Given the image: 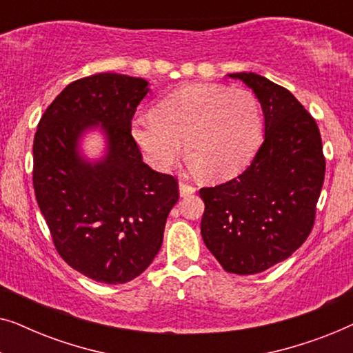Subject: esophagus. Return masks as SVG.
<instances>
[{"mask_svg": "<svg viewBox=\"0 0 353 353\" xmlns=\"http://www.w3.org/2000/svg\"><path fill=\"white\" fill-rule=\"evenodd\" d=\"M180 196L181 197H185V196H190V194H194L196 192V188L192 186V185H188V183H180Z\"/></svg>", "mask_w": 353, "mask_h": 353, "instance_id": "1", "label": "esophagus"}]
</instances>
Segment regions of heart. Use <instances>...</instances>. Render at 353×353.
I'll return each instance as SVG.
<instances>
[{
  "label": "heart",
  "instance_id": "heart-1",
  "mask_svg": "<svg viewBox=\"0 0 353 353\" xmlns=\"http://www.w3.org/2000/svg\"><path fill=\"white\" fill-rule=\"evenodd\" d=\"M259 101L248 90L214 83L181 86L159 101L154 114L134 115L133 143L154 170L165 172L181 151L205 178L223 181L243 170L262 139Z\"/></svg>",
  "mask_w": 353,
  "mask_h": 353
}]
</instances>
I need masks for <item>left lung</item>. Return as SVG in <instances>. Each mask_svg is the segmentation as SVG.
I'll list each match as a JSON object with an SVG mask.
<instances>
[{"instance_id": "1", "label": "left lung", "mask_w": 353, "mask_h": 353, "mask_svg": "<svg viewBox=\"0 0 353 353\" xmlns=\"http://www.w3.org/2000/svg\"><path fill=\"white\" fill-rule=\"evenodd\" d=\"M228 77L262 105L263 143L239 176L199 191L201 234L226 272L254 274L291 257L310 234L325 157L316 122L291 91L252 72Z\"/></svg>"}]
</instances>
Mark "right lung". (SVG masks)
<instances>
[{"mask_svg":"<svg viewBox=\"0 0 353 353\" xmlns=\"http://www.w3.org/2000/svg\"><path fill=\"white\" fill-rule=\"evenodd\" d=\"M149 81L94 74L72 81L38 123L33 141V188L57 252L98 283L139 276L161 250L163 230L178 201V183L143 162L130 134ZM105 139L90 159V132Z\"/></svg>","mask_w":353,"mask_h":353,"instance_id":"right-lung-1","label":"right lung"}]
</instances>
